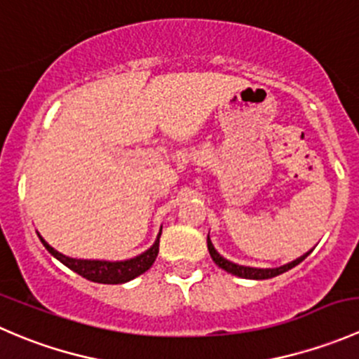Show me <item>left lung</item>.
<instances>
[{
	"mask_svg": "<svg viewBox=\"0 0 359 359\" xmlns=\"http://www.w3.org/2000/svg\"><path fill=\"white\" fill-rule=\"evenodd\" d=\"M206 243H208V252L210 255H212L213 262L217 264L219 267H222L224 271H227V273L234 274V276H240V278H247V280H269V278H274L278 276V274L285 273V271L292 269V267H295L297 264L302 262L304 259H306L309 253H306V255L299 257L297 260H293V262L287 264V266H281V267H276V269H257V267H245V266H238V264L234 262H229L227 259H224L220 253H217V250L213 248L212 241H210V238L206 240Z\"/></svg>",
	"mask_w": 359,
	"mask_h": 359,
	"instance_id": "left-lung-1",
	"label": "left lung"
}]
</instances>
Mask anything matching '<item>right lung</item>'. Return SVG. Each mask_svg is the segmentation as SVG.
<instances>
[{
	"label": "right lung",
	"instance_id": "add662e5",
	"mask_svg": "<svg viewBox=\"0 0 359 359\" xmlns=\"http://www.w3.org/2000/svg\"><path fill=\"white\" fill-rule=\"evenodd\" d=\"M39 236V234H38ZM41 243L45 245V248L52 253L55 259H59L64 266H67L69 269H72L74 273H78L79 276L86 278L90 281H95V283H104V285H118V283H126V281L133 280V278L140 276L142 273H146L151 266L156 260L158 252H159V236L156 243L153 245L147 252H144L142 255L135 257V259L123 260V262H106V260H81V259H71V257L62 255L57 250H53L39 236Z\"/></svg>",
	"mask_w": 359,
	"mask_h": 359
}]
</instances>
